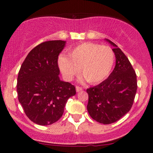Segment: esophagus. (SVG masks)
<instances>
[{
	"label": "esophagus",
	"instance_id": "obj_1",
	"mask_svg": "<svg viewBox=\"0 0 153 153\" xmlns=\"http://www.w3.org/2000/svg\"><path fill=\"white\" fill-rule=\"evenodd\" d=\"M76 92H79V91H81V90H83V88H82V87H80V86H76Z\"/></svg>",
	"mask_w": 153,
	"mask_h": 153
}]
</instances>
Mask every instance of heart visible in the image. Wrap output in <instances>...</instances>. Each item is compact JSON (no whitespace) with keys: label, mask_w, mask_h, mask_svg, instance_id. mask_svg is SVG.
I'll use <instances>...</instances> for the list:
<instances>
[{"label":"heart","mask_w":153,"mask_h":153,"mask_svg":"<svg viewBox=\"0 0 153 153\" xmlns=\"http://www.w3.org/2000/svg\"><path fill=\"white\" fill-rule=\"evenodd\" d=\"M114 60V53L110 47L87 42L74 47L69 58L60 56L58 64L67 80H72L80 69L81 74L88 83L97 84L108 77Z\"/></svg>","instance_id":"b5f03b06"}]
</instances>
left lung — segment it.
<instances>
[{"label": "left lung", "mask_w": 153, "mask_h": 153, "mask_svg": "<svg viewBox=\"0 0 153 153\" xmlns=\"http://www.w3.org/2000/svg\"><path fill=\"white\" fill-rule=\"evenodd\" d=\"M116 66L109 77L97 86L87 89V110L97 122L110 124L117 122L130 110L137 90L135 70L129 59L113 42Z\"/></svg>", "instance_id": "8db88e82"}]
</instances>
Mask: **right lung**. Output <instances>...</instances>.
Returning a JSON list of instances; mask_svg holds the SVG:
<instances>
[{
  "instance_id": "add662e5",
  "label": "right lung",
  "mask_w": 153,
  "mask_h": 153,
  "mask_svg": "<svg viewBox=\"0 0 153 153\" xmlns=\"http://www.w3.org/2000/svg\"><path fill=\"white\" fill-rule=\"evenodd\" d=\"M66 41L41 43L29 53L18 73V100L27 117L34 123H54L63 116L65 105L76 94L75 86L60 80L58 56Z\"/></svg>"
}]
</instances>
